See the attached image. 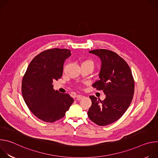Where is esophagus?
<instances>
[{
	"label": "esophagus",
	"mask_w": 158,
	"mask_h": 158,
	"mask_svg": "<svg viewBox=\"0 0 158 158\" xmlns=\"http://www.w3.org/2000/svg\"><path fill=\"white\" fill-rule=\"evenodd\" d=\"M84 98V96H82V95H78V96H77V101H80L82 99H83Z\"/></svg>",
	"instance_id": "esophagus-1"
}]
</instances>
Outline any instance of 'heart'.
Returning <instances> with one entry per match:
<instances>
[{
    "instance_id": "heart-1",
    "label": "heart",
    "mask_w": 158,
    "mask_h": 158,
    "mask_svg": "<svg viewBox=\"0 0 158 158\" xmlns=\"http://www.w3.org/2000/svg\"><path fill=\"white\" fill-rule=\"evenodd\" d=\"M82 64H89L91 65L93 68L94 67V62L92 60H86L85 61H84Z\"/></svg>"
}]
</instances>
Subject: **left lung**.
Here are the masks:
<instances>
[{
    "label": "left lung",
    "mask_w": 158,
    "mask_h": 158,
    "mask_svg": "<svg viewBox=\"0 0 158 158\" xmlns=\"http://www.w3.org/2000/svg\"><path fill=\"white\" fill-rule=\"evenodd\" d=\"M101 59L99 80L92 85L106 94L103 101L90 96L92 105L87 115L93 123L101 126L118 120L129 107L134 93V81L127 62L116 52L107 49L90 51Z\"/></svg>",
    "instance_id": "obj_1"
}]
</instances>
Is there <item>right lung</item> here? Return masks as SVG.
Masks as SVG:
<instances>
[{
    "label": "right lung",
    "mask_w": 158,
    "mask_h": 158,
    "mask_svg": "<svg viewBox=\"0 0 158 158\" xmlns=\"http://www.w3.org/2000/svg\"><path fill=\"white\" fill-rule=\"evenodd\" d=\"M71 55L67 49L44 51L32 60L22 78L24 101L32 113L44 122L62 118L74 102L69 94L55 91L52 85L54 80L62 77L64 62Z\"/></svg>",
    "instance_id": "obj_1"
}]
</instances>
